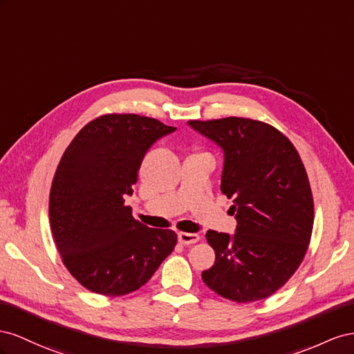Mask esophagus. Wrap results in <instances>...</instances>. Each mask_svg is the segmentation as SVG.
I'll use <instances>...</instances> for the list:
<instances>
[{
    "mask_svg": "<svg viewBox=\"0 0 354 354\" xmlns=\"http://www.w3.org/2000/svg\"><path fill=\"white\" fill-rule=\"evenodd\" d=\"M178 240L180 245H193V243H197V241L200 240V236L191 234V233H179Z\"/></svg>",
    "mask_w": 354,
    "mask_h": 354,
    "instance_id": "obj_1",
    "label": "esophagus"
}]
</instances>
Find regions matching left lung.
<instances>
[{"mask_svg": "<svg viewBox=\"0 0 354 354\" xmlns=\"http://www.w3.org/2000/svg\"><path fill=\"white\" fill-rule=\"evenodd\" d=\"M188 126L224 153L221 191L233 198L237 219L233 236L206 233L215 264L201 279L231 301L264 299L286 283L308 249L315 206L306 167L290 140L262 121L227 117Z\"/></svg>", "mask_w": 354, "mask_h": 354, "instance_id": "left-lung-1", "label": "left lung"}]
</instances>
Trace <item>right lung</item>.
Listing matches in <instances>:
<instances>
[{
	"label": "right lung",
	"mask_w": 354,
	"mask_h": 354,
	"mask_svg": "<svg viewBox=\"0 0 354 354\" xmlns=\"http://www.w3.org/2000/svg\"><path fill=\"white\" fill-rule=\"evenodd\" d=\"M175 130L136 114L100 115L80 130L59 161L50 227L68 271L95 294L139 289L175 249V231L140 224L124 205L147 151Z\"/></svg>",
	"instance_id": "add662e5"
}]
</instances>
